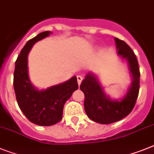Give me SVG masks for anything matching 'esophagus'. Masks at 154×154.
I'll use <instances>...</instances> for the list:
<instances>
[{
    "instance_id": "obj_1",
    "label": "esophagus",
    "mask_w": 154,
    "mask_h": 154,
    "mask_svg": "<svg viewBox=\"0 0 154 154\" xmlns=\"http://www.w3.org/2000/svg\"><path fill=\"white\" fill-rule=\"evenodd\" d=\"M77 83H78V85L80 86V85L81 84V81H82V80H83V77H81V76H77Z\"/></svg>"
}]
</instances>
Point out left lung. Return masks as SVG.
<instances>
[{"label":"left lung","instance_id":"left-lung-1","mask_svg":"<svg viewBox=\"0 0 154 154\" xmlns=\"http://www.w3.org/2000/svg\"><path fill=\"white\" fill-rule=\"evenodd\" d=\"M117 55L126 59L131 82L121 99H113L107 95L98 77L89 72L80 86L85 94V109L88 117L97 123L108 125L121 121L131 113L136 103L139 91L140 72L138 60L132 49L125 41L115 37Z\"/></svg>","mask_w":154,"mask_h":154}]
</instances>
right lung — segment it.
<instances>
[{"label": "right lung", "instance_id": "1", "mask_svg": "<svg viewBox=\"0 0 154 154\" xmlns=\"http://www.w3.org/2000/svg\"><path fill=\"white\" fill-rule=\"evenodd\" d=\"M51 33V31H45L27 41L15 61L14 72L13 86L18 105L30 122L40 126H51L61 121L64 104L78 88L76 76L41 90L31 83L28 54L34 44Z\"/></svg>", "mask_w": 154, "mask_h": 154}]
</instances>
